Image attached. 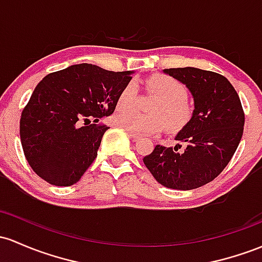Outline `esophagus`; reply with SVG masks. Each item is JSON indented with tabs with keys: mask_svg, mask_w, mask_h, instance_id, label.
<instances>
[{
	"mask_svg": "<svg viewBox=\"0 0 262 262\" xmlns=\"http://www.w3.org/2000/svg\"><path fill=\"white\" fill-rule=\"evenodd\" d=\"M128 134L129 136H130V138L133 140H138L140 138V136H138V134H136V133H133V132H130V130H128Z\"/></svg>",
	"mask_w": 262,
	"mask_h": 262,
	"instance_id": "1",
	"label": "esophagus"
}]
</instances>
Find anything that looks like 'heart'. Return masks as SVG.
I'll use <instances>...</instances> for the list:
<instances>
[{
	"mask_svg": "<svg viewBox=\"0 0 262 262\" xmlns=\"http://www.w3.org/2000/svg\"><path fill=\"white\" fill-rule=\"evenodd\" d=\"M145 85L154 96L158 97L151 105L153 114H142L130 108L138 98V85L129 82L120 91L117 99V111L113 122L133 132L138 136L158 133L164 125V117L169 128H180L190 120L192 108L188 102V87L180 80L169 76H158L145 80Z\"/></svg>",
	"mask_w": 262,
	"mask_h": 262,
	"instance_id": "heart-1",
	"label": "heart"
}]
</instances>
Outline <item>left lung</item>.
Wrapping results in <instances>:
<instances>
[{"instance_id":"left-lung-1","label":"left lung","mask_w":262,"mask_h":262,"mask_svg":"<svg viewBox=\"0 0 262 262\" xmlns=\"http://www.w3.org/2000/svg\"><path fill=\"white\" fill-rule=\"evenodd\" d=\"M165 73L189 88L194 113L175 138L179 145L158 144L143 162L162 185L191 190L210 183L226 168L243 137L245 114L235 88L221 74L194 67L170 68Z\"/></svg>"}]
</instances>
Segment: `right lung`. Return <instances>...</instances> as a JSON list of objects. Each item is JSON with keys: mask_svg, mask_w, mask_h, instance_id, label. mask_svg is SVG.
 Masks as SVG:
<instances>
[{"mask_svg": "<svg viewBox=\"0 0 262 262\" xmlns=\"http://www.w3.org/2000/svg\"><path fill=\"white\" fill-rule=\"evenodd\" d=\"M130 71L82 63L47 74L34 88L19 120L22 148L32 170L52 185L70 186L97 158L120 91Z\"/></svg>", "mask_w": 262, "mask_h": 262, "instance_id": "obj_1", "label": "right lung"}]
</instances>
